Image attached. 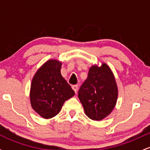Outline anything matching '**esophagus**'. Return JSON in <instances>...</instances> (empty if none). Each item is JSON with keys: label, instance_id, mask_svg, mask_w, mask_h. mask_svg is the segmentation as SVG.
<instances>
[{"label": "esophagus", "instance_id": "obj_1", "mask_svg": "<svg viewBox=\"0 0 150 150\" xmlns=\"http://www.w3.org/2000/svg\"><path fill=\"white\" fill-rule=\"evenodd\" d=\"M72 88H73V89L74 90V92H75V93H77V90H78V85H73V87H72Z\"/></svg>", "mask_w": 150, "mask_h": 150}]
</instances>
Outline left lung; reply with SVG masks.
<instances>
[{
  "mask_svg": "<svg viewBox=\"0 0 150 150\" xmlns=\"http://www.w3.org/2000/svg\"><path fill=\"white\" fill-rule=\"evenodd\" d=\"M78 98L90 119L101 120L111 113L116 104L118 87L106 63L89 68L87 80L79 89Z\"/></svg>",
  "mask_w": 150,
  "mask_h": 150,
  "instance_id": "8db88e82",
  "label": "left lung"
}]
</instances>
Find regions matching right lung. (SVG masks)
<instances>
[{
  "label": "right lung",
  "instance_id": "obj_1",
  "mask_svg": "<svg viewBox=\"0 0 150 150\" xmlns=\"http://www.w3.org/2000/svg\"><path fill=\"white\" fill-rule=\"evenodd\" d=\"M61 62L46 61L37 70L30 88L32 107L44 118H51L61 111L63 104L75 92L61 74Z\"/></svg>",
  "mask_w": 150,
  "mask_h": 150
}]
</instances>
